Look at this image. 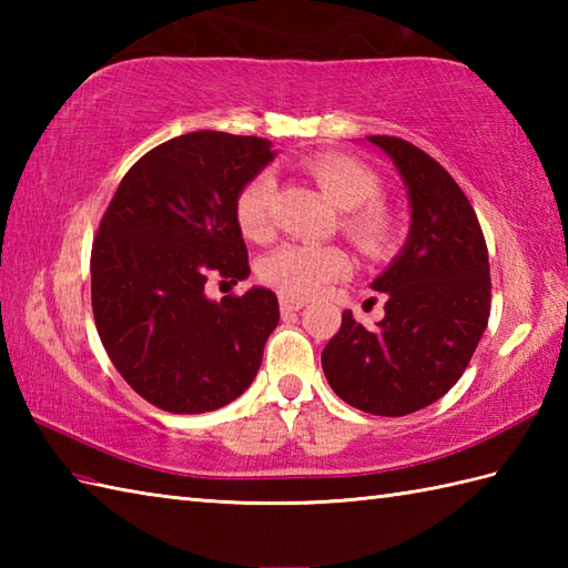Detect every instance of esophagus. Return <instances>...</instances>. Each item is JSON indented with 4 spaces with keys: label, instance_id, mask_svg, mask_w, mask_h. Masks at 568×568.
<instances>
[{
    "label": "esophagus",
    "instance_id": "obj_1",
    "mask_svg": "<svg viewBox=\"0 0 568 568\" xmlns=\"http://www.w3.org/2000/svg\"><path fill=\"white\" fill-rule=\"evenodd\" d=\"M305 307L303 300H295V297H281V312L283 315H295V312H300Z\"/></svg>",
    "mask_w": 568,
    "mask_h": 568
}]
</instances>
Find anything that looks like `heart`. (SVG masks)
<instances>
[{
    "label": "heart",
    "mask_w": 568,
    "mask_h": 568,
    "mask_svg": "<svg viewBox=\"0 0 568 568\" xmlns=\"http://www.w3.org/2000/svg\"><path fill=\"white\" fill-rule=\"evenodd\" d=\"M310 173L320 190L336 207L344 210V229L354 239V244L381 256L393 244V220L378 202L381 183L366 165H361L344 155H320L310 163ZM275 192V180L271 173L251 178L241 187L234 204L236 224L241 234L251 241H265L273 234L271 200ZM352 271L346 251L339 246L322 244H283L261 263V277L275 291L287 297H315Z\"/></svg>",
    "instance_id": "obj_1"
}]
</instances>
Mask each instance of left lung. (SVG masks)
Segmentation results:
<instances>
[{
	"label": "left lung",
	"mask_w": 568,
	"mask_h": 568,
	"mask_svg": "<svg viewBox=\"0 0 568 568\" xmlns=\"http://www.w3.org/2000/svg\"><path fill=\"white\" fill-rule=\"evenodd\" d=\"M366 141L403 180L409 229L371 283L385 295V317L366 329L344 310L322 368L344 403L403 417L449 393L474 356L490 315L488 248L470 202L432 155L395 136Z\"/></svg>",
	"instance_id": "1"
}]
</instances>
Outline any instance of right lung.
Here are the masks:
<instances>
[{"mask_svg": "<svg viewBox=\"0 0 568 568\" xmlns=\"http://www.w3.org/2000/svg\"><path fill=\"white\" fill-rule=\"evenodd\" d=\"M275 159L273 143L192 131L139 159L92 246V312L122 378L173 415L220 409L256 378L281 310L268 287L212 300L210 275L246 281L236 195Z\"/></svg>", "mask_w": 568, "mask_h": 568, "instance_id": "obj_1", "label": "right lung"}]
</instances>
